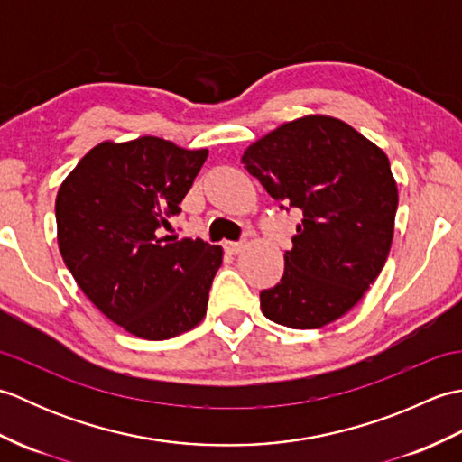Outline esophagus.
I'll return each instance as SVG.
<instances>
[{
	"label": "esophagus",
	"mask_w": 462,
	"mask_h": 462,
	"mask_svg": "<svg viewBox=\"0 0 462 462\" xmlns=\"http://www.w3.org/2000/svg\"><path fill=\"white\" fill-rule=\"evenodd\" d=\"M226 250L230 254H238L244 250V242H226Z\"/></svg>",
	"instance_id": "esophagus-1"
}]
</instances>
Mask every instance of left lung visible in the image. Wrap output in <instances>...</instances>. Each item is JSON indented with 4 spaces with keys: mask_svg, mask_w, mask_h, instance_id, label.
I'll return each mask as SVG.
<instances>
[{
    "mask_svg": "<svg viewBox=\"0 0 462 462\" xmlns=\"http://www.w3.org/2000/svg\"><path fill=\"white\" fill-rule=\"evenodd\" d=\"M242 164L280 208L303 212L282 280L260 291L263 316L291 329L336 321L389 256L399 196L385 152L343 121L310 115L262 136Z\"/></svg>",
    "mask_w": 462,
    "mask_h": 462,
    "instance_id": "left-lung-1",
    "label": "left lung"
}]
</instances>
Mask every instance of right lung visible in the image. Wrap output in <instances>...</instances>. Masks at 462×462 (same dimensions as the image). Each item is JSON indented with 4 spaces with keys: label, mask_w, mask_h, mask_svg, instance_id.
<instances>
[{
    "label": "right lung",
    "mask_w": 462,
    "mask_h": 462,
    "mask_svg": "<svg viewBox=\"0 0 462 462\" xmlns=\"http://www.w3.org/2000/svg\"><path fill=\"white\" fill-rule=\"evenodd\" d=\"M208 151L159 136L101 143L55 200L59 250L97 310L143 339H171L206 316L222 248L169 236Z\"/></svg>",
    "instance_id": "add662e5"
}]
</instances>
